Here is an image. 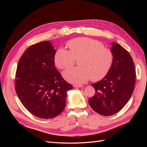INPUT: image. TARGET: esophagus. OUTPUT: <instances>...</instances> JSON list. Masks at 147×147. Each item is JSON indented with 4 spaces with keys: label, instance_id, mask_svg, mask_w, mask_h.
Here are the masks:
<instances>
[{
    "label": "esophagus",
    "instance_id": "1",
    "mask_svg": "<svg viewBox=\"0 0 147 147\" xmlns=\"http://www.w3.org/2000/svg\"><path fill=\"white\" fill-rule=\"evenodd\" d=\"M73 86L76 87V88H82V87H83V86L82 85V84H74Z\"/></svg>",
    "mask_w": 147,
    "mask_h": 147
}]
</instances>
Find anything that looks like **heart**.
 <instances>
[{
    "mask_svg": "<svg viewBox=\"0 0 147 147\" xmlns=\"http://www.w3.org/2000/svg\"><path fill=\"white\" fill-rule=\"evenodd\" d=\"M67 45L69 51L63 48L57 50L55 63L57 67L65 69L72 66L77 59L78 67L70 68L63 72L67 81L82 84L91 79L99 81L106 76L112 67L113 55L110 49L100 42L87 37L70 40Z\"/></svg>",
    "mask_w": 147,
    "mask_h": 147,
    "instance_id": "heart-1",
    "label": "heart"
}]
</instances>
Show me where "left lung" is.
Here are the masks:
<instances>
[{
	"mask_svg": "<svg viewBox=\"0 0 147 147\" xmlns=\"http://www.w3.org/2000/svg\"><path fill=\"white\" fill-rule=\"evenodd\" d=\"M113 55L112 67L106 76L92 83L96 93L89 99V104L96 112L110 116L121 110L134 91L136 72L129 53L118 43L112 42Z\"/></svg>",
	"mask_w": 147,
	"mask_h": 147,
	"instance_id": "obj_1",
	"label": "left lung"
}]
</instances>
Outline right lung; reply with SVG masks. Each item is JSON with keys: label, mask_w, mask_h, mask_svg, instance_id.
<instances>
[{"label": "right lung", "mask_w": 147, "mask_h": 147, "mask_svg": "<svg viewBox=\"0 0 147 147\" xmlns=\"http://www.w3.org/2000/svg\"><path fill=\"white\" fill-rule=\"evenodd\" d=\"M56 51L50 41L34 44L22 55L16 69L15 90L20 101L30 113L43 119L63 112L67 91L73 88L55 67Z\"/></svg>", "instance_id": "1"}]
</instances>
